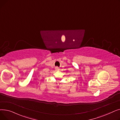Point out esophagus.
<instances>
[{"label":"esophagus","instance_id":"34e87169","mask_svg":"<svg viewBox=\"0 0 120 120\" xmlns=\"http://www.w3.org/2000/svg\"><path fill=\"white\" fill-rule=\"evenodd\" d=\"M55 69L56 71H59V70H60L59 67H56L55 68Z\"/></svg>","mask_w":120,"mask_h":120}]
</instances>
